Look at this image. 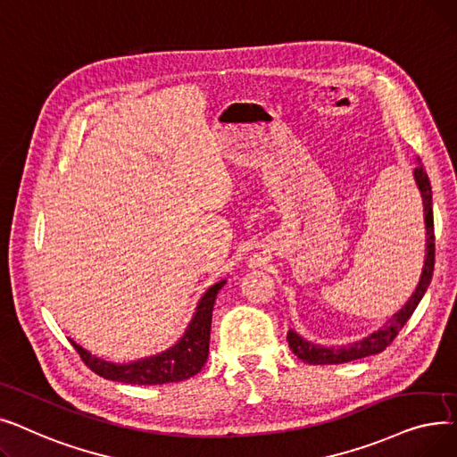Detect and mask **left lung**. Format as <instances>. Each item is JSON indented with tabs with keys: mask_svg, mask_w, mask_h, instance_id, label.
<instances>
[{
	"mask_svg": "<svg viewBox=\"0 0 457 457\" xmlns=\"http://www.w3.org/2000/svg\"><path fill=\"white\" fill-rule=\"evenodd\" d=\"M415 180L417 186L420 189L422 195V203H424V220H426V260H424V270H422V277L419 287L415 290V294L411 295V299L407 301V305L396 312L393 318L388 320V323L385 325L383 329H379L378 333H372L370 337H366L359 342H353L350 345H342V347H323L312 342L303 340L299 335H295L294 331L288 333L287 340L290 350L303 361L309 364H342V362H350L355 359H362L368 355H376L381 353L383 350L393 344V340L398 337L400 329L409 321V318L415 312V309L419 307L420 299L424 297L431 277H433V266H436V232H433V206H431V186H429V179L426 175V170L422 167V163H419V167L415 169Z\"/></svg>",
	"mask_w": 457,
	"mask_h": 457,
	"instance_id": "obj_1",
	"label": "left lung"
}]
</instances>
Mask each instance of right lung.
Returning a JSON list of instances; mask_svg holds the SVG:
<instances>
[{
    "instance_id": "obj_1",
    "label": "right lung",
    "mask_w": 457,
    "mask_h": 457,
    "mask_svg": "<svg viewBox=\"0 0 457 457\" xmlns=\"http://www.w3.org/2000/svg\"><path fill=\"white\" fill-rule=\"evenodd\" d=\"M223 285L225 280L217 282V285L206 290V294L199 301L197 312H195L193 320L187 325L184 337L160 355L146 357L128 364H115L98 359L87 350H83L76 342H71L74 345V350L79 353L81 361L104 379L129 385H163L189 379L201 372V368L208 359L212 311L215 295L223 288Z\"/></svg>"
}]
</instances>
